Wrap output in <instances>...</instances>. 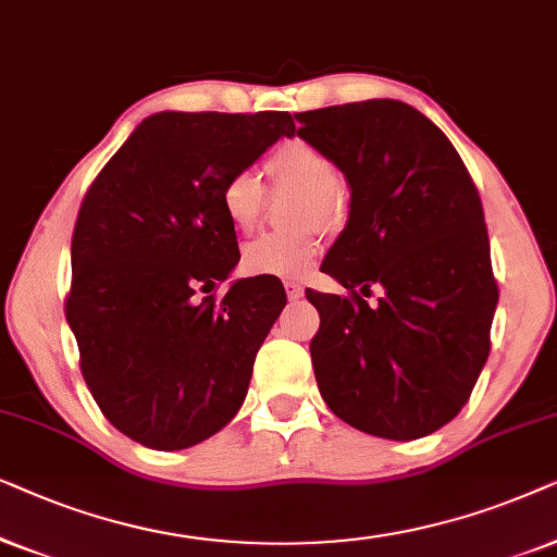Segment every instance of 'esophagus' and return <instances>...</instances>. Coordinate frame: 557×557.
I'll return each mask as SVG.
<instances>
[{"mask_svg":"<svg viewBox=\"0 0 557 557\" xmlns=\"http://www.w3.org/2000/svg\"><path fill=\"white\" fill-rule=\"evenodd\" d=\"M285 290H287V298L290 300H300L302 293H306V287L300 283H285Z\"/></svg>","mask_w":557,"mask_h":557,"instance_id":"1","label":"esophagus"}]
</instances>
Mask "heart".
<instances>
[{"label":"heart","mask_w":557,"mask_h":557,"mask_svg":"<svg viewBox=\"0 0 557 557\" xmlns=\"http://www.w3.org/2000/svg\"><path fill=\"white\" fill-rule=\"evenodd\" d=\"M264 170L274 190L300 193L290 219L302 228L257 236L244 247L242 267L244 272L262 274V277H306L321 255V228L315 226V221L323 226H336L344 219L346 203L338 188V168L321 147L306 139H287L267 154ZM219 198L228 224L239 232H251L267 206L264 183L249 168L228 173L221 183Z\"/></svg>","instance_id":"heart-1"}]
</instances>
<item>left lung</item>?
<instances>
[{
	"instance_id": "left-lung-1",
	"label": "left lung",
	"mask_w": 557,
	"mask_h": 557,
	"mask_svg": "<svg viewBox=\"0 0 557 557\" xmlns=\"http://www.w3.org/2000/svg\"><path fill=\"white\" fill-rule=\"evenodd\" d=\"M295 119L351 190L321 264L348 295L306 293L321 315L310 341L318 389L361 433L425 438L461 412L488 359L499 290L476 185L410 103L369 99ZM374 284L385 293L369 307Z\"/></svg>"
}]
</instances>
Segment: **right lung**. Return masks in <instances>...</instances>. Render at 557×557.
<instances>
[{"label":"right lung","instance_id":"1","mask_svg":"<svg viewBox=\"0 0 557 557\" xmlns=\"http://www.w3.org/2000/svg\"><path fill=\"white\" fill-rule=\"evenodd\" d=\"M280 137H295L285 111H160L81 203L65 318L96 405L147 448H190L232 422L283 313L272 280H234L224 298L211 295L239 262L221 183Z\"/></svg>","mask_w":557,"mask_h":557}]
</instances>
